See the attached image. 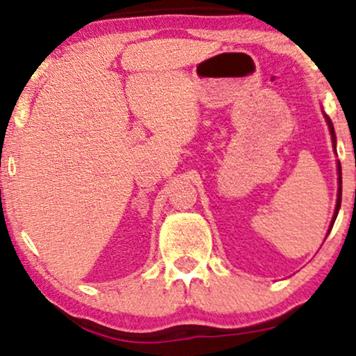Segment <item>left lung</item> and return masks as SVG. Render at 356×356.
<instances>
[{"label": "left lung", "instance_id": "1", "mask_svg": "<svg viewBox=\"0 0 356 356\" xmlns=\"http://www.w3.org/2000/svg\"><path fill=\"white\" fill-rule=\"evenodd\" d=\"M325 118H326V124H328L330 134H332L333 147H337V136H334V129H333V124H332V120H330V117H328V115H325ZM334 150H337V149H334ZM338 184H340V187H338V199H337V207H334L333 220H332V224H330V229H328V232L332 231V227H333V224H334V219H337V216H338V211H340V206H341V164H340V161H338Z\"/></svg>", "mask_w": 356, "mask_h": 356}]
</instances>
